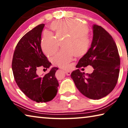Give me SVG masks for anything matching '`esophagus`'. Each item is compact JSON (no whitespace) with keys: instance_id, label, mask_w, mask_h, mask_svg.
Segmentation results:
<instances>
[{"instance_id":"34e87169","label":"esophagus","mask_w":128,"mask_h":128,"mask_svg":"<svg viewBox=\"0 0 128 128\" xmlns=\"http://www.w3.org/2000/svg\"><path fill=\"white\" fill-rule=\"evenodd\" d=\"M64 72H65V73L67 76H70L71 74V72H72L71 71L68 70H66L65 71H64Z\"/></svg>"}]
</instances>
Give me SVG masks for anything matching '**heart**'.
I'll use <instances>...</instances> for the list:
<instances>
[{"label": "heart", "instance_id": "heart-1", "mask_svg": "<svg viewBox=\"0 0 128 128\" xmlns=\"http://www.w3.org/2000/svg\"><path fill=\"white\" fill-rule=\"evenodd\" d=\"M50 28L54 31L56 36L46 31L40 41L41 49L46 56H52L57 51L59 42L57 38L60 39L68 36L63 43V48L65 49L60 50L51 59L56 65L66 68L74 56H83L89 50L92 44L91 39L88 35L89 29L82 22L76 19H63L52 22Z\"/></svg>", "mask_w": 128, "mask_h": 128}]
</instances>
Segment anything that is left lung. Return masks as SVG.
<instances>
[{
    "label": "left lung",
    "instance_id": "left-lung-1",
    "mask_svg": "<svg viewBox=\"0 0 128 128\" xmlns=\"http://www.w3.org/2000/svg\"><path fill=\"white\" fill-rule=\"evenodd\" d=\"M93 37L88 52L78 61L76 68L92 66L91 74L74 70L71 78L78 90L85 97L99 100L114 89L119 76L120 58L112 36L100 26H93Z\"/></svg>",
    "mask_w": 128,
    "mask_h": 128
}]
</instances>
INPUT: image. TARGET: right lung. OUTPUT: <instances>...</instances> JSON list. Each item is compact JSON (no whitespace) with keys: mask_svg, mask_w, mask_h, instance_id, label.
<instances>
[{"mask_svg":"<svg viewBox=\"0 0 128 128\" xmlns=\"http://www.w3.org/2000/svg\"><path fill=\"white\" fill-rule=\"evenodd\" d=\"M44 24H40L26 33L18 43L12 62L15 82L27 97L36 102H46L56 95L59 84L55 76L57 68H52L42 76L37 68H50L52 64L40 48L41 35Z\"/></svg>","mask_w":128,"mask_h":128,"instance_id":"1","label":"right lung"}]
</instances>
